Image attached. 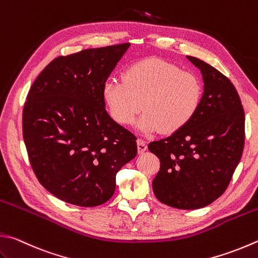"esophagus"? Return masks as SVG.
<instances>
[{"label": "esophagus", "instance_id": "obj_1", "mask_svg": "<svg viewBox=\"0 0 258 258\" xmlns=\"http://www.w3.org/2000/svg\"><path fill=\"white\" fill-rule=\"evenodd\" d=\"M137 146H138V153L143 154L144 152L147 150V143L145 142L143 139H138L137 140Z\"/></svg>", "mask_w": 258, "mask_h": 258}]
</instances>
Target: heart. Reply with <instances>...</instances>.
Here are the masks:
<instances>
[{"mask_svg":"<svg viewBox=\"0 0 258 258\" xmlns=\"http://www.w3.org/2000/svg\"><path fill=\"white\" fill-rule=\"evenodd\" d=\"M103 96L116 122L131 125L144 111L138 128L144 134H175L191 122L201 103L196 75L172 62L149 58L129 66L122 81L110 80Z\"/></svg>","mask_w":258,"mask_h":258,"instance_id":"b5f03b06","label":"heart"}]
</instances>
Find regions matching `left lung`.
<instances>
[{"mask_svg": "<svg viewBox=\"0 0 258 258\" xmlns=\"http://www.w3.org/2000/svg\"><path fill=\"white\" fill-rule=\"evenodd\" d=\"M186 57L205 83L200 106L186 127L150 143L148 149L160 162L155 197L172 208L194 210L216 201L229 185L244 149L245 113L229 79L199 58Z\"/></svg>", "mask_w": 258, "mask_h": 258, "instance_id": "1", "label": "left lung"}]
</instances>
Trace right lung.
Segmentation results:
<instances>
[{"instance_id":"obj_1","label":"right lung","mask_w":258,"mask_h":258,"mask_svg":"<svg viewBox=\"0 0 258 258\" xmlns=\"http://www.w3.org/2000/svg\"><path fill=\"white\" fill-rule=\"evenodd\" d=\"M130 43L59 56L33 82L22 130L38 181L79 207L103 205L115 175L137 155L135 136L105 110L103 87Z\"/></svg>"}]
</instances>
